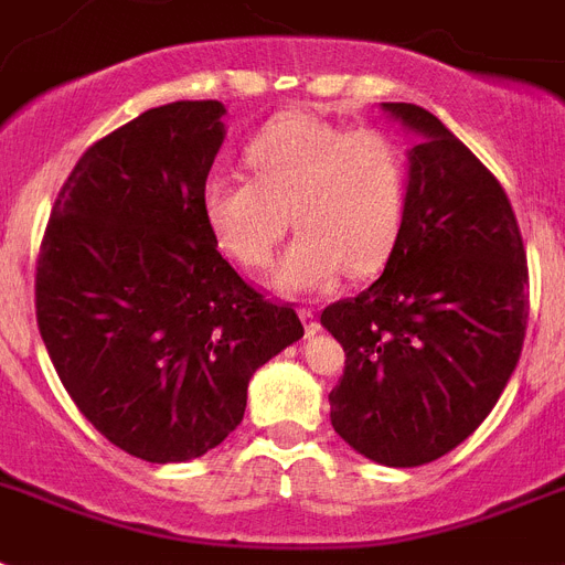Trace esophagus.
Here are the masks:
<instances>
[{
  "label": "esophagus",
  "instance_id": "esophagus-1",
  "mask_svg": "<svg viewBox=\"0 0 565 565\" xmlns=\"http://www.w3.org/2000/svg\"><path fill=\"white\" fill-rule=\"evenodd\" d=\"M298 316H301V322H305L307 337H316V333L322 330V324H319V316H316V310H310V307H301V310H298Z\"/></svg>",
  "mask_w": 565,
  "mask_h": 565
}]
</instances>
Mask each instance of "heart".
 <instances>
[{"label":"heart","instance_id":"b5f03b06","mask_svg":"<svg viewBox=\"0 0 565 565\" xmlns=\"http://www.w3.org/2000/svg\"><path fill=\"white\" fill-rule=\"evenodd\" d=\"M246 162L255 179L214 171L200 194L205 226L228 258L264 269L292 217L301 235L275 269L281 292L330 290L345 269L371 275L386 264L409 185L394 136L284 113L249 141Z\"/></svg>","mask_w":565,"mask_h":565}]
</instances>
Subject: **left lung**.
Instances as JSON below:
<instances>
[{
	"instance_id": "8db88e82",
	"label": "left lung",
	"mask_w": 565,
	"mask_h": 565,
	"mask_svg": "<svg viewBox=\"0 0 565 565\" xmlns=\"http://www.w3.org/2000/svg\"><path fill=\"white\" fill-rule=\"evenodd\" d=\"M417 132L403 226L369 290L324 307L345 351L330 424L386 467L429 465L505 392L529 322V260L499 179L433 113L383 104Z\"/></svg>"
}]
</instances>
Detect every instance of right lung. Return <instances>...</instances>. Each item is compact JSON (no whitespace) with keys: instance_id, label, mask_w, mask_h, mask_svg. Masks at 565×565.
<instances>
[{"instance_id":"1","label":"right lung","mask_w":565,"mask_h":565,"mask_svg":"<svg viewBox=\"0 0 565 565\" xmlns=\"http://www.w3.org/2000/svg\"><path fill=\"white\" fill-rule=\"evenodd\" d=\"M220 100H173L95 141L36 258V324L60 383L109 444L150 465L235 433L252 374L305 337L292 305L232 269L203 217Z\"/></svg>"}]
</instances>
